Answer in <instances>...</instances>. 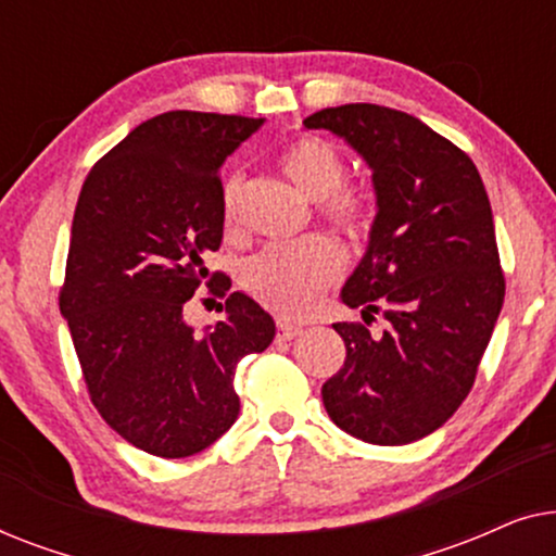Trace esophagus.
<instances>
[{"mask_svg":"<svg viewBox=\"0 0 556 556\" xmlns=\"http://www.w3.org/2000/svg\"><path fill=\"white\" fill-rule=\"evenodd\" d=\"M276 326H278V339H283V341H291L293 337H299L301 333V326L286 321V318H278Z\"/></svg>","mask_w":556,"mask_h":556,"instance_id":"obj_1","label":"esophagus"}]
</instances>
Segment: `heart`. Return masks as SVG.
Segmentation results:
<instances>
[{"instance_id": "obj_1", "label": "heart", "mask_w": 556, "mask_h": 556, "mask_svg": "<svg viewBox=\"0 0 556 556\" xmlns=\"http://www.w3.org/2000/svg\"><path fill=\"white\" fill-rule=\"evenodd\" d=\"M280 172L318 202V212L339 232H367L375 215L371 197L354 185H344L346 159L329 139L306 134L288 143L278 156ZM240 174H230L219 192V212L225 227H232L238 215ZM344 268V255L329 238H306L299 242L270 245L242 265L245 291L278 314L301 316L314 306L324 288Z\"/></svg>"}]
</instances>
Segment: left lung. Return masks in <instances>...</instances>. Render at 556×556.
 I'll return each mask as SVG.
<instances>
[{
    "instance_id": "8db88e82",
    "label": "left lung",
    "mask_w": 556,
    "mask_h": 556,
    "mask_svg": "<svg viewBox=\"0 0 556 556\" xmlns=\"http://www.w3.org/2000/svg\"><path fill=\"white\" fill-rule=\"evenodd\" d=\"M303 126L344 136L371 166L377 217L341 301L364 323L391 321L382 338L333 324L346 359L321 387L324 407L364 443H413L468 397L504 306L489 194L466 151L409 113L346 103Z\"/></svg>"
}]
</instances>
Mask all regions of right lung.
I'll list each match as a JSON object with an SVG mask.
<instances>
[{"instance_id":"1","label":"right lung","mask_w":556,"mask_h":556,"mask_svg":"<svg viewBox=\"0 0 556 556\" xmlns=\"http://www.w3.org/2000/svg\"><path fill=\"white\" fill-rule=\"evenodd\" d=\"M263 118L169 111L98 159L75 204L60 314L90 402L159 458L210 447L238 420L235 369L276 337L250 295L207 257L223 242L219 166ZM207 285L226 318L204 338L180 316Z\"/></svg>"}]
</instances>
